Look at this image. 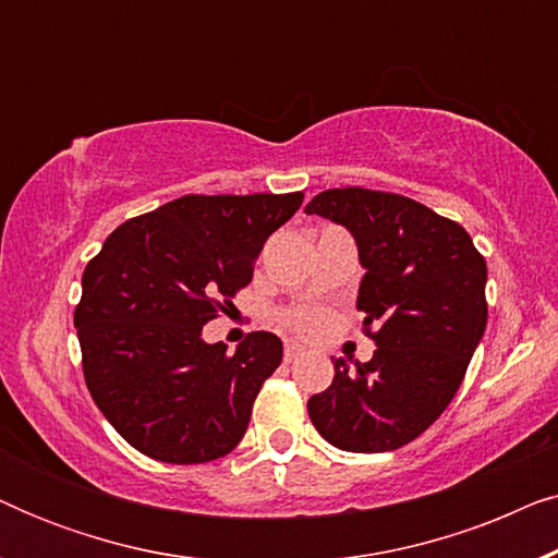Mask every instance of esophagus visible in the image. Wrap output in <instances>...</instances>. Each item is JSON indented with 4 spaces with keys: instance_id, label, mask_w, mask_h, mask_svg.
<instances>
[{
    "instance_id": "esophagus-1",
    "label": "esophagus",
    "mask_w": 558,
    "mask_h": 558,
    "mask_svg": "<svg viewBox=\"0 0 558 558\" xmlns=\"http://www.w3.org/2000/svg\"><path fill=\"white\" fill-rule=\"evenodd\" d=\"M302 355V348L300 345H287L284 348V363H292L296 361V357Z\"/></svg>"
}]
</instances>
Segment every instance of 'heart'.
I'll use <instances>...</instances> for the list:
<instances>
[{
	"instance_id": "heart-1",
	"label": "heart",
	"mask_w": 558,
	"mask_h": 558,
	"mask_svg": "<svg viewBox=\"0 0 558 558\" xmlns=\"http://www.w3.org/2000/svg\"><path fill=\"white\" fill-rule=\"evenodd\" d=\"M289 323H292L296 330L304 332V335H315V332L323 330L325 317L319 315V312H296V315L289 317Z\"/></svg>"
}]
</instances>
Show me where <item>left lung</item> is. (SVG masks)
Masks as SVG:
<instances>
[{
	"mask_svg": "<svg viewBox=\"0 0 558 558\" xmlns=\"http://www.w3.org/2000/svg\"><path fill=\"white\" fill-rule=\"evenodd\" d=\"M348 228L365 269L363 330L378 350L307 401L315 429L345 452L409 445L454 399L487 325L485 258L470 233L411 197L365 187L325 190L304 208Z\"/></svg>",
	"mask_w": 558,
	"mask_h": 558,
	"instance_id": "1",
	"label": "left lung"
}]
</instances>
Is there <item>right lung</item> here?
I'll return each mask as SVG.
<instances>
[{"mask_svg": "<svg viewBox=\"0 0 558 558\" xmlns=\"http://www.w3.org/2000/svg\"><path fill=\"white\" fill-rule=\"evenodd\" d=\"M302 193L185 195L121 223L83 271L73 323L96 407L134 449L170 464L226 457L284 345L251 332L226 353L203 325L254 277Z\"/></svg>", "mask_w": 558, "mask_h": 558, "instance_id": "add662e5", "label": "right lung"}]
</instances>
